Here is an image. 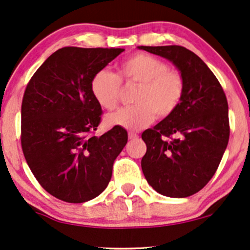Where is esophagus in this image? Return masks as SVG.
Listing matches in <instances>:
<instances>
[{
    "instance_id": "obj_1",
    "label": "esophagus",
    "mask_w": 250,
    "mask_h": 250,
    "mask_svg": "<svg viewBox=\"0 0 250 250\" xmlns=\"http://www.w3.org/2000/svg\"><path fill=\"white\" fill-rule=\"evenodd\" d=\"M128 139H130V140L138 139V134L133 133V132H130V133H128Z\"/></svg>"
}]
</instances>
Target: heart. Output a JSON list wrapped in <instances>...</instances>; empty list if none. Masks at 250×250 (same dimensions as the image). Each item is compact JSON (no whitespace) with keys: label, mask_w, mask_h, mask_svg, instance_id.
I'll list each match as a JSON object with an SVG mask.
<instances>
[{"label":"heart","mask_w":250,"mask_h":250,"mask_svg":"<svg viewBox=\"0 0 250 250\" xmlns=\"http://www.w3.org/2000/svg\"><path fill=\"white\" fill-rule=\"evenodd\" d=\"M122 82L137 83L133 103L106 117L109 126L140 130L150 125L155 117L166 119L180 107L186 94V80L180 70L147 53H135L120 63L119 75L107 68L98 69L90 80L94 100L105 110L118 106Z\"/></svg>","instance_id":"heart-1"}]
</instances>
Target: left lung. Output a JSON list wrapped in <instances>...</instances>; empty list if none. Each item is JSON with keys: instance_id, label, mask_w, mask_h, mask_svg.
<instances>
[{"instance_id": "left-lung-1", "label": "left lung", "mask_w": 250, "mask_h": 250, "mask_svg": "<svg viewBox=\"0 0 250 250\" xmlns=\"http://www.w3.org/2000/svg\"><path fill=\"white\" fill-rule=\"evenodd\" d=\"M139 48L170 60L186 80V94L174 115L141 134L147 146L143 172L161 195L189 197L213 177L229 144L226 95L204 61L183 46Z\"/></svg>"}]
</instances>
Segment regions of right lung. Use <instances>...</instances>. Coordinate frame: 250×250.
Returning <instances> with one entry per match:
<instances>
[{"label":"right lung","mask_w":250,"mask_h":250,"mask_svg":"<svg viewBox=\"0 0 250 250\" xmlns=\"http://www.w3.org/2000/svg\"><path fill=\"white\" fill-rule=\"evenodd\" d=\"M123 48L62 47L27 83L21 102V144L39 184L67 203L88 202L104 191L113 162L127 143L120 126L96 137L103 111L90 80Z\"/></svg>","instance_id":"add662e5"}]
</instances>
